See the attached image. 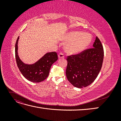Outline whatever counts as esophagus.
<instances>
[{"label": "esophagus", "mask_w": 121, "mask_h": 121, "mask_svg": "<svg viewBox=\"0 0 121 121\" xmlns=\"http://www.w3.org/2000/svg\"><path fill=\"white\" fill-rule=\"evenodd\" d=\"M58 57L59 58H64V54L63 53H60L58 55Z\"/></svg>", "instance_id": "1"}]
</instances>
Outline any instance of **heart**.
<instances>
[{
	"mask_svg": "<svg viewBox=\"0 0 121 121\" xmlns=\"http://www.w3.org/2000/svg\"><path fill=\"white\" fill-rule=\"evenodd\" d=\"M92 40V35L88 33L69 32L64 38V41L68 43L65 46V52L69 55L78 54L87 48Z\"/></svg>",
	"mask_w": 121,
	"mask_h": 121,
	"instance_id": "b5f03b06",
	"label": "heart"
}]
</instances>
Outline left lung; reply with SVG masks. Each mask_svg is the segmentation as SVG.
<instances>
[{"label":"left lung","mask_w":121,"mask_h":121,"mask_svg":"<svg viewBox=\"0 0 121 121\" xmlns=\"http://www.w3.org/2000/svg\"><path fill=\"white\" fill-rule=\"evenodd\" d=\"M104 56L103 46L96 37L93 48L84 50L80 54L68 56L65 74L68 81L79 88L90 85L100 71Z\"/></svg>","instance_id":"left-lung-1"}]
</instances>
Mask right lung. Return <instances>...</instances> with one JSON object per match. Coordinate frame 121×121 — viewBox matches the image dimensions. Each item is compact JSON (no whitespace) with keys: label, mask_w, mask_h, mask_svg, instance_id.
I'll return each instance as SVG.
<instances>
[{"label":"right lung","mask_w":121,"mask_h":121,"mask_svg":"<svg viewBox=\"0 0 121 121\" xmlns=\"http://www.w3.org/2000/svg\"><path fill=\"white\" fill-rule=\"evenodd\" d=\"M18 37L15 46L16 59L17 67L22 74L29 81L34 83L42 82L49 75V71L52 65L57 60L56 52L46 53L35 63L27 64L21 60L18 55Z\"/></svg>","instance_id":"1"}]
</instances>
